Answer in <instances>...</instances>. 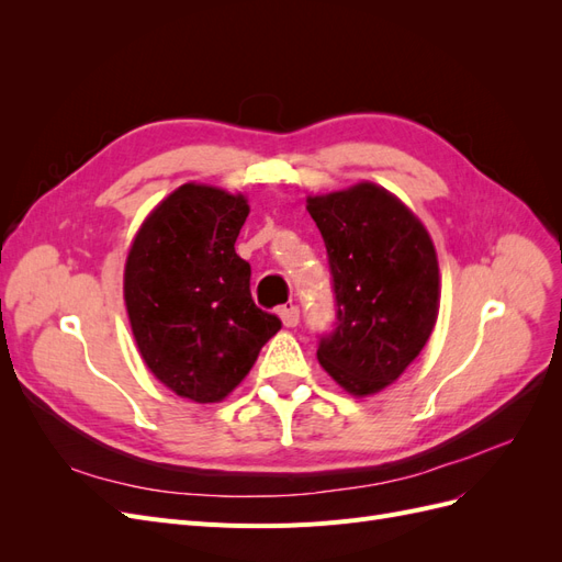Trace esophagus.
Returning <instances> with one entry per match:
<instances>
[{
    "label": "esophagus",
    "instance_id": "1",
    "mask_svg": "<svg viewBox=\"0 0 562 562\" xmlns=\"http://www.w3.org/2000/svg\"><path fill=\"white\" fill-rule=\"evenodd\" d=\"M279 316L285 328H295L300 323V307L297 304H283V307H279Z\"/></svg>",
    "mask_w": 562,
    "mask_h": 562
}]
</instances>
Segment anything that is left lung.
Masks as SVG:
<instances>
[{
  "instance_id": "obj_1",
  "label": "left lung",
  "mask_w": 562,
  "mask_h": 562,
  "mask_svg": "<svg viewBox=\"0 0 562 562\" xmlns=\"http://www.w3.org/2000/svg\"><path fill=\"white\" fill-rule=\"evenodd\" d=\"M333 274L337 323L318 363L353 396L378 394L411 366L436 326V248L417 215L372 182L310 196Z\"/></svg>"
}]
</instances>
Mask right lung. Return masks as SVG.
Returning a JSON list of instances; mask_svg holds the SVG:
<instances>
[{"mask_svg":"<svg viewBox=\"0 0 562 562\" xmlns=\"http://www.w3.org/2000/svg\"><path fill=\"white\" fill-rule=\"evenodd\" d=\"M244 194L187 182L147 215L124 269V300L145 366L178 396L217 403L239 384L274 314L255 307L250 265L234 250Z\"/></svg>","mask_w":562,"mask_h":562,"instance_id":"right-lung-1","label":"right lung"}]
</instances>
